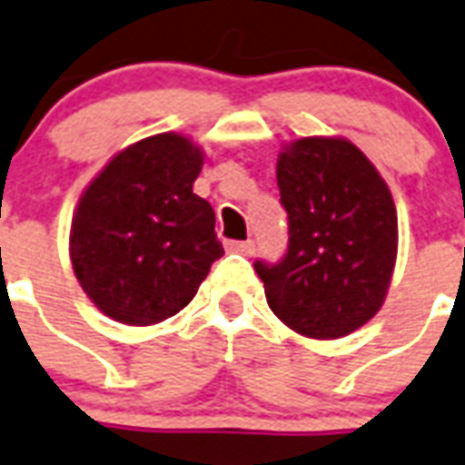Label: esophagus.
Here are the masks:
<instances>
[{"label":"esophagus","mask_w":465,"mask_h":465,"mask_svg":"<svg viewBox=\"0 0 465 465\" xmlns=\"http://www.w3.org/2000/svg\"><path fill=\"white\" fill-rule=\"evenodd\" d=\"M226 251L239 252L243 257H251L255 252V243L252 241H226Z\"/></svg>","instance_id":"esophagus-1"}]
</instances>
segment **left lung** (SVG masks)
Wrapping results in <instances>:
<instances>
[{
    "instance_id": "8db88e82",
    "label": "left lung",
    "mask_w": 465,
    "mask_h": 465,
    "mask_svg": "<svg viewBox=\"0 0 465 465\" xmlns=\"http://www.w3.org/2000/svg\"><path fill=\"white\" fill-rule=\"evenodd\" d=\"M288 251L255 272L276 317L333 341L373 319L397 260V210L388 184L354 143L305 136L276 163Z\"/></svg>"
}]
</instances>
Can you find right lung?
<instances>
[{
    "instance_id": "add662e5",
    "label": "right lung",
    "mask_w": 465,
    "mask_h": 465,
    "mask_svg": "<svg viewBox=\"0 0 465 465\" xmlns=\"http://www.w3.org/2000/svg\"><path fill=\"white\" fill-rule=\"evenodd\" d=\"M201 148L155 134L120 151L77 203L70 260L106 317L151 326L189 305L224 248L214 213L193 193Z\"/></svg>"
}]
</instances>
